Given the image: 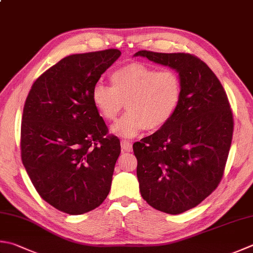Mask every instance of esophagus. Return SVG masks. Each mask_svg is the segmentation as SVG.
<instances>
[{
    "instance_id": "34e87169",
    "label": "esophagus",
    "mask_w": 253,
    "mask_h": 253,
    "mask_svg": "<svg viewBox=\"0 0 253 253\" xmlns=\"http://www.w3.org/2000/svg\"><path fill=\"white\" fill-rule=\"evenodd\" d=\"M121 143H122V149L124 151H131L132 150V145L128 140L124 139L121 141Z\"/></svg>"
}]
</instances>
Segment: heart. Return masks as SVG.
Returning <instances> with one entry per match:
<instances>
[{
	"label": "heart",
	"mask_w": 253,
	"mask_h": 253,
	"mask_svg": "<svg viewBox=\"0 0 253 253\" xmlns=\"http://www.w3.org/2000/svg\"><path fill=\"white\" fill-rule=\"evenodd\" d=\"M112 86L97 82L92 101L104 121L114 122L126 104L125 116L113 127L123 137H133L142 129L165 127L179 108L181 79L175 71L160 70L143 63H129L111 74Z\"/></svg>",
	"instance_id": "1"
}]
</instances>
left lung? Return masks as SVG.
Returning a JSON list of instances; mask_svg holds the SVG:
<instances>
[{
  "mask_svg": "<svg viewBox=\"0 0 253 253\" xmlns=\"http://www.w3.org/2000/svg\"><path fill=\"white\" fill-rule=\"evenodd\" d=\"M179 73L182 96L172 120L133 143L142 199L177 215L204 201L218 186L232 140L228 97L210 67L193 54L135 53Z\"/></svg>",
  "mask_w": 253,
  "mask_h": 253,
  "instance_id": "1",
  "label": "left lung"
}]
</instances>
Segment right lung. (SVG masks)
<instances>
[{"mask_svg":"<svg viewBox=\"0 0 253 253\" xmlns=\"http://www.w3.org/2000/svg\"><path fill=\"white\" fill-rule=\"evenodd\" d=\"M122 52L71 54L34 82L23 111L22 161L35 189L58 211L81 215L111 190L120 139L92 101V90Z\"/></svg>","mask_w":253,"mask_h":253,"instance_id":"obj_1","label":"right lung"}]
</instances>
